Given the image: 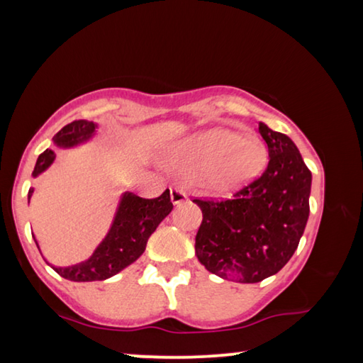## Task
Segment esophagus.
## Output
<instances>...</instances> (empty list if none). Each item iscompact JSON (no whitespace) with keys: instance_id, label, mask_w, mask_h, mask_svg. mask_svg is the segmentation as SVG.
<instances>
[{"instance_id":"34e87169","label":"esophagus","mask_w":363,"mask_h":363,"mask_svg":"<svg viewBox=\"0 0 363 363\" xmlns=\"http://www.w3.org/2000/svg\"><path fill=\"white\" fill-rule=\"evenodd\" d=\"M169 192H171V201H173V205H181L187 200V194L184 192L181 187H177V186L171 187Z\"/></svg>"}]
</instances>
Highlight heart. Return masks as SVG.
Wrapping results in <instances>:
<instances>
[{"label": "heart", "mask_w": 363, "mask_h": 363, "mask_svg": "<svg viewBox=\"0 0 363 363\" xmlns=\"http://www.w3.org/2000/svg\"><path fill=\"white\" fill-rule=\"evenodd\" d=\"M168 158L186 176L200 179L216 192H227L259 173L266 163V149L256 139L211 128L176 140Z\"/></svg>", "instance_id": "1"}]
</instances>
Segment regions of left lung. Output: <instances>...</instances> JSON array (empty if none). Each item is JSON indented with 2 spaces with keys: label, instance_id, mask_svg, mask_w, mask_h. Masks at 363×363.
<instances>
[{
  "label": "left lung",
  "instance_id": "obj_1",
  "mask_svg": "<svg viewBox=\"0 0 363 363\" xmlns=\"http://www.w3.org/2000/svg\"><path fill=\"white\" fill-rule=\"evenodd\" d=\"M264 173L229 199H194L203 220L195 255L220 279L257 284L290 261L309 218L312 174L293 140L259 123Z\"/></svg>",
  "mask_w": 363,
  "mask_h": 363
}]
</instances>
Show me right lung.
Listing matches in <instances>:
<instances>
[{
  "mask_svg": "<svg viewBox=\"0 0 363 363\" xmlns=\"http://www.w3.org/2000/svg\"><path fill=\"white\" fill-rule=\"evenodd\" d=\"M94 130L96 125L93 121L75 120L65 125L52 140L60 147H72L88 139ZM54 158L56 155L51 149L43 152L36 160L33 177L41 174L54 162ZM32 194L33 189H30L28 203ZM171 210H173V203H171L169 190H164L157 199H140L138 195L126 192L120 201L118 211L107 237L96 248L93 256L88 261L72 267H51L60 277L72 281H96L113 277L144 253L149 237Z\"/></svg>",
  "mask_w": 363,
  "mask_h": 363,
  "instance_id": "obj_1",
  "label": "right lung"
}]
</instances>
